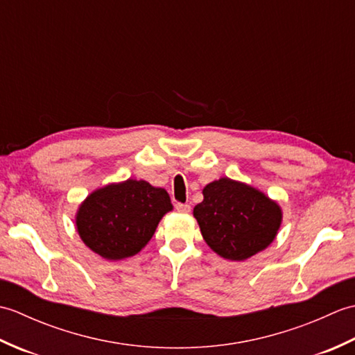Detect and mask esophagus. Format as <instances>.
<instances>
[{
    "mask_svg": "<svg viewBox=\"0 0 355 355\" xmlns=\"http://www.w3.org/2000/svg\"><path fill=\"white\" fill-rule=\"evenodd\" d=\"M175 209H177V212H180V214H189L191 212V206L183 205V202H177Z\"/></svg>",
    "mask_w": 355,
    "mask_h": 355,
    "instance_id": "34e87169",
    "label": "esophagus"
}]
</instances>
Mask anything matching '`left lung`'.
I'll use <instances>...</instances> for the list:
<instances>
[{
	"mask_svg": "<svg viewBox=\"0 0 355 355\" xmlns=\"http://www.w3.org/2000/svg\"><path fill=\"white\" fill-rule=\"evenodd\" d=\"M202 195L205 200L193 207V216L215 253L230 261H244L273 243L282 212L262 192L221 178L209 183Z\"/></svg>",
	"mask_w": 355,
	"mask_h": 355,
	"instance_id": "obj_1",
	"label": "left lung"
}]
</instances>
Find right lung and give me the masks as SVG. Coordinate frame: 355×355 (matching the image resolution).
Here are the masks:
<instances>
[{
	"label": "right lung",
	"mask_w": 355,
	"mask_h": 355,
	"mask_svg": "<svg viewBox=\"0 0 355 355\" xmlns=\"http://www.w3.org/2000/svg\"><path fill=\"white\" fill-rule=\"evenodd\" d=\"M169 210L171 198L162 187L126 180L88 195L78 210L76 225L87 247L117 261L139 253Z\"/></svg>",
	"instance_id": "1"
}]
</instances>
